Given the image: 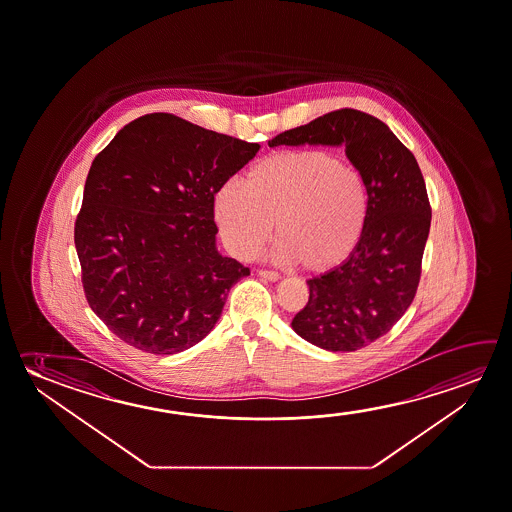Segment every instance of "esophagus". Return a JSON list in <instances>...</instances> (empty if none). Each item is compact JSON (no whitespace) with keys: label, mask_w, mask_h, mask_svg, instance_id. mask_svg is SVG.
<instances>
[{"label":"esophagus","mask_w":512,"mask_h":512,"mask_svg":"<svg viewBox=\"0 0 512 512\" xmlns=\"http://www.w3.org/2000/svg\"><path fill=\"white\" fill-rule=\"evenodd\" d=\"M259 275L262 276V278H266V280H271V282L280 280V275H278L276 271H271V269H259Z\"/></svg>","instance_id":"esophagus-1"}]
</instances>
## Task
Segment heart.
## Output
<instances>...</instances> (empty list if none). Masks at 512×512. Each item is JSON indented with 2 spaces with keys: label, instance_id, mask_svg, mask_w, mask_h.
<instances>
[{
  "label": "heart",
  "instance_id": "b5f03b06",
  "mask_svg": "<svg viewBox=\"0 0 512 512\" xmlns=\"http://www.w3.org/2000/svg\"><path fill=\"white\" fill-rule=\"evenodd\" d=\"M370 198L360 170L328 149H285L255 161L214 193L221 236L248 259L268 241L273 221L278 252L307 271L347 259L360 243Z\"/></svg>",
  "mask_w": 512,
  "mask_h": 512
}]
</instances>
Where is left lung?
I'll return each instance as SVG.
<instances>
[{
    "mask_svg": "<svg viewBox=\"0 0 512 512\" xmlns=\"http://www.w3.org/2000/svg\"><path fill=\"white\" fill-rule=\"evenodd\" d=\"M303 143L344 145L367 182L370 209L349 259L308 280L310 296L292 330L333 353L356 351L392 330L417 294L431 227L424 175L385 122L360 110L330 111L276 134L269 147Z\"/></svg>",
    "mask_w": 512,
    "mask_h": 512,
    "instance_id": "obj_1",
    "label": "left lung"
}]
</instances>
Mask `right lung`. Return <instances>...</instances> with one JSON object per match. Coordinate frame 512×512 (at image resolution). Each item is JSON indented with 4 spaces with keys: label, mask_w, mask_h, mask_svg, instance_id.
Segmentation results:
<instances>
[{
    "label": "right lung",
    "mask_w": 512,
    "mask_h": 512,
    "mask_svg": "<svg viewBox=\"0 0 512 512\" xmlns=\"http://www.w3.org/2000/svg\"><path fill=\"white\" fill-rule=\"evenodd\" d=\"M259 149L150 113L95 156L74 244L88 305L118 339L175 354L213 330L232 285L250 275L216 250L214 193Z\"/></svg>",
    "instance_id": "right-lung-1"
}]
</instances>
